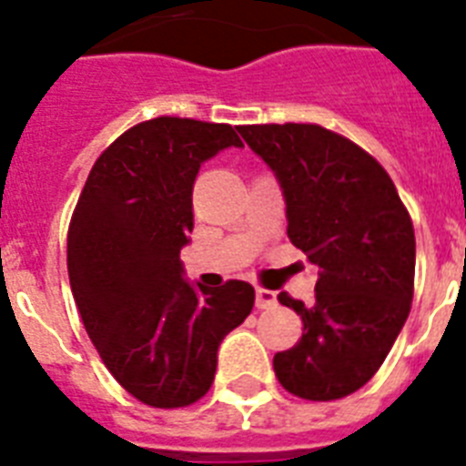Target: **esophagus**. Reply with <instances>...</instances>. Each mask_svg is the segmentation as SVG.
I'll return each instance as SVG.
<instances>
[{
    "label": "esophagus",
    "mask_w": 466,
    "mask_h": 466,
    "mask_svg": "<svg viewBox=\"0 0 466 466\" xmlns=\"http://www.w3.org/2000/svg\"><path fill=\"white\" fill-rule=\"evenodd\" d=\"M275 304H278V294L270 292V289H263V287H256V306L258 309H270Z\"/></svg>",
    "instance_id": "obj_1"
}]
</instances>
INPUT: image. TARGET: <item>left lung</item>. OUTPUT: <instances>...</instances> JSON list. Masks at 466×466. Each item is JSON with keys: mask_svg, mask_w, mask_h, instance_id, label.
I'll list each match as a JSON object with an SVG mask.
<instances>
[{"mask_svg": "<svg viewBox=\"0 0 466 466\" xmlns=\"http://www.w3.org/2000/svg\"><path fill=\"white\" fill-rule=\"evenodd\" d=\"M239 134L278 174L289 241L319 266L316 304L278 294L304 332L275 354V376L301 400H342L376 376L410 316L411 218L383 165L330 128L248 124Z\"/></svg>", "mask_w": 466, "mask_h": 466, "instance_id": "obj_1", "label": "left lung"}]
</instances>
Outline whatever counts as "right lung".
<instances>
[{
  "label": "right lung",
  "mask_w": 466,
  "mask_h": 466,
  "mask_svg": "<svg viewBox=\"0 0 466 466\" xmlns=\"http://www.w3.org/2000/svg\"><path fill=\"white\" fill-rule=\"evenodd\" d=\"M229 146H241L229 124H136L102 150L71 215L66 268L86 332L116 383L155 410L210 390L218 347L253 309L244 279L194 289L181 278L196 174Z\"/></svg>",
  "instance_id": "right-lung-1"
}]
</instances>
